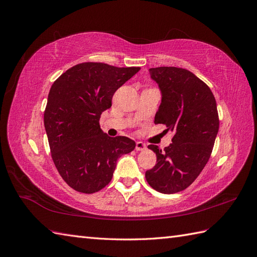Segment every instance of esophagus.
Here are the masks:
<instances>
[{
	"label": "esophagus",
	"mask_w": 257,
	"mask_h": 257,
	"mask_svg": "<svg viewBox=\"0 0 257 257\" xmlns=\"http://www.w3.org/2000/svg\"><path fill=\"white\" fill-rule=\"evenodd\" d=\"M147 148V146L143 143V142H136V147H135V149L137 150V151H144L145 149Z\"/></svg>",
	"instance_id": "34e87169"
}]
</instances>
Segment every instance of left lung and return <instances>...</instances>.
<instances>
[{
	"mask_svg": "<svg viewBox=\"0 0 257 257\" xmlns=\"http://www.w3.org/2000/svg\"><path fill=\"white\" fill-rule=\"evenodd\" d=\"M150 75L162 92L154 123L165 124L174 136L163 151L148 146L157 164L146 179L155 191L178 193L195 181L211 155L220 125L216 102L208 85L188 69L161 66L150 68Z\"/></svg>",
	"mask_w": 257,
	"mask_h": 257,
	"instance_id": "left-lung-1",
	"label": "left lung"
}]
</instances>
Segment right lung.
<instances>
[{
	"mask_svg": "<svg viewBox=\"0 0 257 257\" xmlns=\"http://www.w3.org/2000/svg\"><path fill=\"white\" fill-rule=\"evenodd\" d=\"M141 67L84 62L53 82L44 112L51 158L60 176L77 192L92 194L110 182L116 160L135 149L125 136L109 137L99 118L114 92Z\"/></svg>",
	"mask_w": 257,
	"mask_h": 257,
	"instance_id": "1",
	"label": "right lung"
}]
</instances>
